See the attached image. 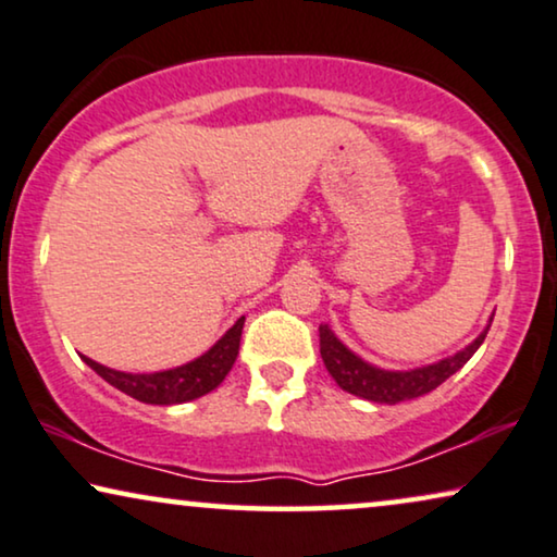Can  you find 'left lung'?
Returning a JSON list of instances; mask_svg holds the SVG:
<instances>
[{
    "instance_id": "obj_1",
    "label": "left lung",
    "mask_w": 557,
    "mask_h": 557,
    "mask_svg": "<svg viewBox=\"0 0 557 557\" xmlns=\"http://www.w3.org/2000/svg\"><path fill=\"white\" fill-rule=\"evenodd\" d=\"M492 321L494 315L488 318L486 329L481 331L469 346L461 348V351H456L454 356H446V359L435 361V364L407 369V372H389V369L369 364V361L361 359V356H356L351 348L341 344L336 333H333L325 323L318 331H321L323 364L341 389L348 392V395L369 399V403L397 405V403H405V399L428 395V392H433L438 384L446 382L450 374H456L458 369H461L466 361L476 354V348L484 344Z\"/></svg>"
}]
</instances>
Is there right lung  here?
Returning a JSON list of instances; mask_svg holds the SVG:
<instances>
[{"label": "right lung", "mask_w": 557, "mask_h": 557, "mask_svg": "<svg viewBox=\"0 0 557 557\" xmlns=\"http://www.w3.org/2000/svg\"><path fill=\"white\" fill-rule=\"evenodd\" d=\"M244 318H239L209 351L198 359L188 361V364L165 369V372L154 374H129V372H116L99 364V361L88 359L84 361L94 369L101 380H107L111 387H116L124 395L139 399L147 405H181L190 403L209 395L211 389H216L221 382L226 380V374L232 372L236 356H239V341H242Z\"/></svg>", "instance_id": "obj_1"}]
</instances>
